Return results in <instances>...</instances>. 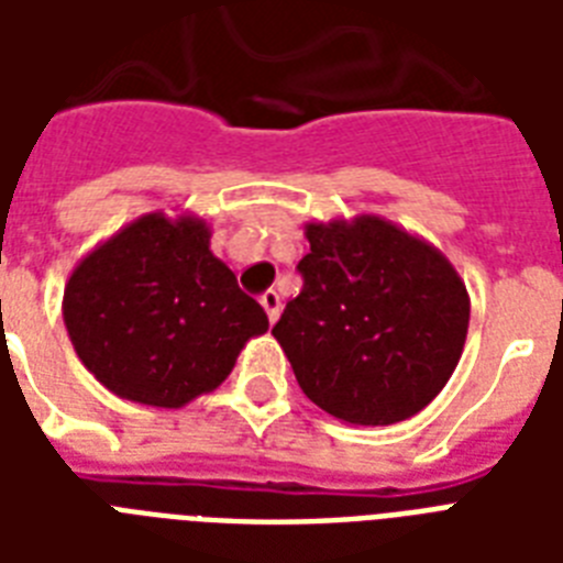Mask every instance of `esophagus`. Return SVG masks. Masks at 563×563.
<instances>
[{
  "label": "esophagus",
  "instance_id": "1",
  "mask_svg": "<svg viewBox=\"0 0 563 563\" xmlns=\"http://www.w3.org/2000/svg\"><path fill=\"white\" fill-rule=\"evenodd\" d=\"M260 303H263V309H265V316H268V321H277V316H280V307H283V300H280V295H277V291L274 289H268L263 295V298H260Z\"/></svg>",
  "mask_w": 563,
  "mask_h": 563
}]
</instances>
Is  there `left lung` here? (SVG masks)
Returning <instances> with one entry per match:
<instances>
[{
    "instance_id": "obj_1",
    "label": "left lung",
    "mask_w": 563,
    "mask_h": 563,
    "mask_svg": "<svg viewBox=\"0 0 563 563\" xmlns=\"http://www.w3.org/2000/svg\"><path fill=\"white\" fill-rule=\"evenodd\" d=\"M303 289L272 335L309 400L388 427L435 400L462 360L471 295L435 245L383 216L307 221Z\"/></svg>"
}]
</instances>
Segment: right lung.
<instances>
[{
  "instance_id": "1",
  "label": "right lung",
  "mask_w": 563,
  "mask_h": 563,
  "mask_svg": "<svg viewBox=\"0 0 563 563\" xmlns=\"http://www.w3.org/2000/svg\"><path fill=\"white\" fill-rule=\"evenodd\" d=\"M210 224L154 210L84 254L64 289L78 360L108 391L180 409L219 388L268 316L210 251Z\"/></svg>"
}]
</instances>
